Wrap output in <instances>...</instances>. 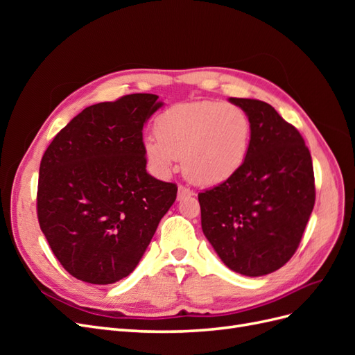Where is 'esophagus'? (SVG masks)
<instances>
[{
    "label": "esophagus",
    "instance_id": "1",
    "mask_svg": "<svg viewBox=\"0 0 355 355\" xmlns=\"http://www.w3.org/2000/svg\"><path fill=\"white\" fill-rule=\"evenodd\" d=\"M191 196H194V192H192L189 188L182 187V185L178 188V200H179V201L184 200V198H188V197H191Z\"/></svg>",
    "mask_w": 355,
    "mask_h": 355
}]
</instances>
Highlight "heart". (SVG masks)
Masks as SVG:
<instances>
[{"instance_id":"heart-1","label":"heart","mask_w":355,"mask_h":355,"mask_svg":"<svg viewBox=\"0 0 355 355\" xmlns=\"http://www.w3.org/2000/svg\"><path fill=\"white\" fill-rule=\"evenodd\" d=\"M155 135L144 139V153L158 176H167L182 158L189 180L198 185H219L244 166L252 123L237 105L184 102L157 116Z\"/></svg>"}]
</instances>
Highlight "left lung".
<instances>
[{"instance_id": "left-lung-1", "label": "left lung", "mask_w": 355, "mask_h": 355, "mask_svg": "<svg viewBox=\"0 0 355 355\" xmlns=\"http://www.w3.org/2000/svg\"><path fill=\"white\" fill-rule=\"evenodd\" d=\"M230 102L250 118L249 155L237 175L198 194L201 228L230 270L261 277L280 270L302 239L315 202L313 159L270 103Z\"/></svg>"}]
</instances>
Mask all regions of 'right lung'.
I'll list each match as a JSON object with an SVG mask.
<instances>
[{
	"mask_svg": "<svg viewBox=\"0 0 355 355\" xmlns=\"http://www.w3.org/2000/svg\"><path fill=\"white\" fill-rule=\"evenodd\" d=\"M136 93L85 108L62 128L40 164L37 213L60 265L92 284L133 272L178 187L146 171L144 125L163 106Z\"/></svg>",
	"mask_w": 355,
	"mask_h": 355,
	"instance_id": "1",
	"label": "right lung"
}]
</instances>
